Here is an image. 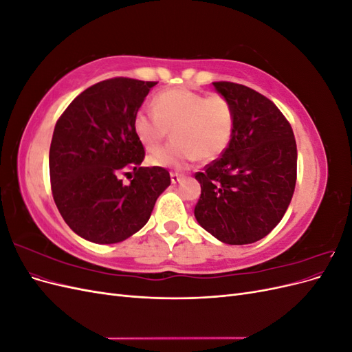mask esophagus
I'll return each mask as SVG.
<instances>
[{
  "label": "esophagus",
  "mask_w": 352,
  "mask_h": 352,
  "mask_svg": "<svg viewBox=\"0 0 352 352\" xmlns=\"http://www.w3.org/2000/svg\"><path fill=\"white\" fill-rule=\"evenodd\" d=\"M170 179H172V184L173 185H176V184H179L180 180L184 179V176L182 175H179V173H170Z\"/></svg>",
  "instance_id": "obj_1"
}]
</instances>
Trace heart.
Here are the masks:
<instances>
[{
	"label": "heart",
	"instance_id": "heart-1",
	"mask_svg": "<svg viewBox=\"0 0 352 352\" xmlns=\"http://www.w3.org/2000/svg\"><path fill=\"white\" fill-rule=\"evenodd\" d=\"M155 111L141 109L133 117V131L146 150H155L173 129V142L154 151L148 163L154 167L184 170L197 160H216L230 144L235 110L221 95L208 97L185 88L160 92Z\"/></svg>",
	"mask_w": 352,
	"mask_h": 352
}]
</instances>
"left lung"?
I'll return each mask as SVG.
<instances>
[{"instance_id": "1", "label": "left lung", "mask_w": 352, "mask_h": 352, "mask_svg": "<svg viewBox=\"0 0 352 352\" xmlns=\"http://www.w3.org/2000/svg\"><path fill=\"white\" fill-rule=\"evenodd\" d=\"M235 110L226 151L198 172L201 197L194 214L220 242L252 243L278 226L296 182V142L276 105L248 87L212 82Z\"/></svg>"}]
</instances>
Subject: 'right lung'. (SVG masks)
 <instances>
[{
  "label": "right lung",
  "mask_w": 352,
  "mask_h": 352,
  "mask_svg": "<svg viewBox=\"0 0 352 352\" xmlns=\"http://www.w3.org/2000/svg\"><path fill=\"white\" fill-rule=\"evenodd\" d=\"M157 82L114 78L92 85L58 119L50 146L52 197L69 228L94 243L141 230L170 185L162 167H141L145 151L133 117ZM134 179L124 186L122 174Z\"/></svg>",
  "instance_id": "right-lung-1"
}]
</instances>
